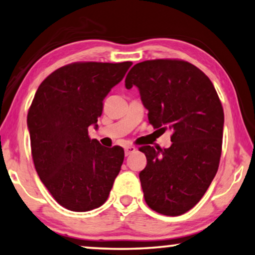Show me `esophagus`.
Here are the masks:
<instances>
[{"mask_svg": "<svg viewBox=\"0 0 255 255\" xmlns=\"http://www.w3.org/2000/svg\"><path fill=\"white\" fill-rule=\"evenodd\" d=\"M124 150H125V155H130V154H132L133 152H135V147L134 146H127L124 148Z\"/></svg>", "mask_w": 255, "mask_h": 255, "instance_id": "obj_1", "label": "esophagus"}]
</instances>
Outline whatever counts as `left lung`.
<instances>
[{
    "label": "left lung",
    "instance_id": "obj_1",
    "mask_svg": "<svg viewBox=\"0 0 255 255\" xmlns=\"http://www.w3.org/2000/svg\"><path fill=\"white\" fill-rule=\"evenodd\" d=\"M133 85L149 124L172 131L169 148H139L147 158L139 173L145 201L163 215H182L200 201L219 169L222 103L208 77L183 60L140 62L125 78L128 90Z\"/></svg>",
    "mask_w": 255,
    "mask_h": 255
}]
</instances>
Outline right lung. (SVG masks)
Wrapping results in <instances>:
<instances>
[{"instance_id":"obj_1","label":"right lung","mask_w":255,"mask_h":255,"mask_svg":"<svg viewBox=\"0 0 255 255\" xmlns=\"http://www.w3.org/2000/svg\"><path fill=\"white\" fill-rule=\"evenodd\" d=\"M132 62H75L51 72L27 114L35 170L53 198L72 212L105 204L124 160L121 146L103 147L88 135L98 127L103 99Z\"/></svg>"}]
</instances>
